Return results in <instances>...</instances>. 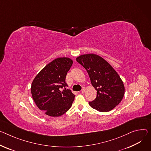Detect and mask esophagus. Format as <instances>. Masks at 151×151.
I'll list each match as a JSON object with an SVG mask.
<instances>
[{"mask_svg":"<svg viewBox=\"0 0 151 151\" xmlns=\"http://www.w3.org/2000/svg\"><path fill=\"white\" fill-rule=\"evenodd\" d=\"M85 91H86V88H83V89H82V90H81V93H84Z\"/></svg>","mask_w":151,"mask_h":151,"instance_id":"obj_1","label":"esophagus"}]
</instances>
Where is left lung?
<instances>
[{"instance_id": "8db88e82", "label": "left lung", "mask_w": 151, "mask_h": 151, "mask_svg": "<svg viewBox=\"0 0 151 151\" xmlns=\"http://www.w3.org/2000/svg\"><path fill=\"white\" fill-rule=\"evenodd\" d=\"M76 61L87 72L97 96L89 102L90 106L100 112L112 110L122 101L125 87L119 74L113 67L101 57L94 53L78 57Z\"/></svg>"}]
</instances>
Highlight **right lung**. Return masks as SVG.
<instances>
[{
    "label": "right lung",
    "mask_w": 151,
    "mask_h": 151,
    "mask_svg": "<svg viewBox=\"0 0 151 151\" xmlns=\"http://www.w3.org/2000/svg\"><path fill=\"white\" fill-rule=\"evenodd\" d=\"M73 61L68 57L55 59L36 75L31 84V94L37 107L51 117H59L71 107L75 95L65 88V77Z\"/></svg>",
    "instance_id": "right-lung-1"
}]
</instances>
